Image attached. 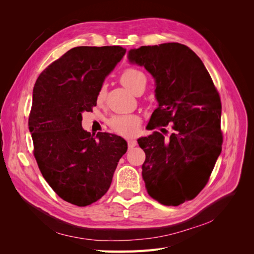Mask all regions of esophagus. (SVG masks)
<instances>
[{"instance_id":"obj_1","label":"esophagus","mask_w":254,"mask_h":254,"mask_svg":"<svg viewBox=\"0 0 254 254\" xmlns=\"http://www.w3.org/2000/svg\"><path fill=\"white\" fill-rule=\"evenodd\" d=\"M127 145H128L129 148L135 147V146L137 145V141L135 139H128L127 140Z\"/></svg>"}]
</instances>
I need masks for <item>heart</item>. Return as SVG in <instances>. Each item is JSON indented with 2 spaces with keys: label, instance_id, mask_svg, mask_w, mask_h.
Segmentation results:
<instances>
[{
  "label": "heart",
  "instance_id": "obj_1",
  "mask_svg": "<svg viewBox=\"0 0 254 254\" xmlns=\"http://www.w3.org/2000/svg\"><path fill=\"white\" fill-rule=\"evenodd\" d=\"M120 81L127 87L129 91H131L134 95H136L137 91L140 89H145L146 83H147V79L146 76L139 70L129 68L127 69L122 76H120ZM106 97V86L103 85L97 95V101L98 103H103ZM110 127L117 132V134L125 136V137H130L136 134V131L139 128L140 120L136 115L132 114H120V115H114L110 118L109 122Z\"/></svg>",
  "mask_w": 254,
  "mask_h": 254
}]
</instances>
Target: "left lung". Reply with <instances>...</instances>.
Wrapping results in <instances>:
<instances>
[{
    "label": "left lung",
    "instance_id": "8db88e82",
    "mask_svg": "<svg viewBox=\"0 0 254 254\" xmlns=\"http://www.w3.org/2000/svg\"><path fill=\"white\" fill-rule=\"evenodd\" d=\"M128 62L144 66L155 81L158 103L138 144L146 154L142 177L148 194L166 206L195 197L207 184L221 152V103L206 66L180 43L141 46ZM170 124L171 135L163 136Z\"/></svg>",
    "mask_w": 254,
    "mask_h": 254
}]
</instances>
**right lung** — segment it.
<instances>
[{
	"label": "right lung",
	"instance_id": "1",
	"mask_svg": "<svg viewBox=\"0 0 254 254\" xmlns=\"http://www.w3.org/2000/svg\"><path fill=\"white\" fill-rule=\"evenodd\" d=\"M120 46H79L40 74L33 89L29 129L44 179L64 201L84 207L109 190L127 141L83 129L82 113L97 105L105 78L126 55Z\"/></svg>",
	"mask_w": 254,
	"mask_h": 254
}]
</instances>
